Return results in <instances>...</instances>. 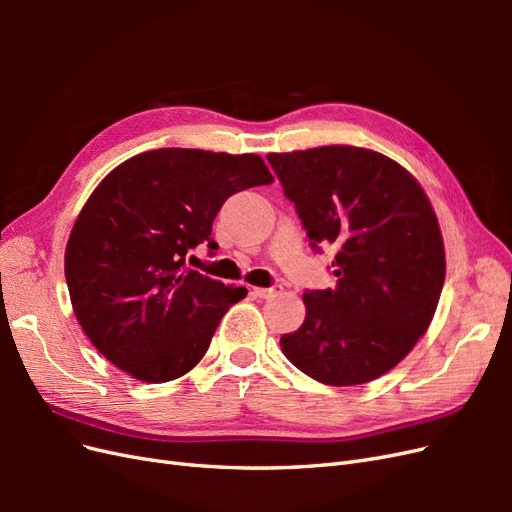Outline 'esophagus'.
<instances>
[{
	"instance_id": "esophagus-1",
	"label": "esophagus",
	"mask_w": 512,
	"mask_h": 512,
	"mask_svg": "<svg viewBox=\"0 0 512 512\" xmlns=\"http://www.w3.org/2000/svg\"><path fill=\"white\" fill-rule=\"evenodd\" d=\"M284 288L282 286H271V288H254V294L260 299H273L277 294H282Z\"/></svg>"
}]
</instances>
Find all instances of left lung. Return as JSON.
Wrapping results in <instances>:
<instances>
[{
	"label": "left lung",
	"instance_id": "1",
	"mask_svg": "<svg viewBox=\"0 0 512 512\" xmlns=\"http://www.w3.org/2000/svg\"><path fill=\"white\" fill-rule=\"evenodd\" d=\"M267 160L314 250L335 247V288L305 290V320L282 335V352L322 384L380 378L425 335L444 286L442 232L427 194L371 149L329 145Z\"/></svg>",
	"mask_w": 512,
	"mask_h": 512
}]
</instances>
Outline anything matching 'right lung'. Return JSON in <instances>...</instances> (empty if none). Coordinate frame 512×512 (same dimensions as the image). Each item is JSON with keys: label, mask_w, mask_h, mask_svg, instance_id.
Instances as JSON below:
<instances>
[{"label": "right lung", "mask_w": 512, "mask_h": 512, "mask_svg": "<svg viewBox=\"0 0 512 512\" xmlns=\"http://www.w3.org/2000/svg\"><path fill=\"white\" fill-rule=\"evenodd\" d=\"M273 177L254 153L153 149L108 173L66 245L76 320L100 354L143 382L181 378L203 359L243 286L185 267L211 239L226 198Z\"/></svg>", "instance_id": "right-lung-1"}]
</instances>
